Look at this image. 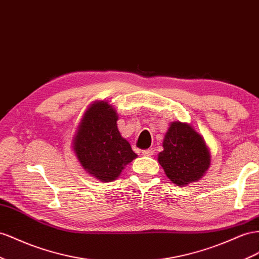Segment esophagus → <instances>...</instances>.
<instances>
[{"mask_svg":"<svg viewBox=\"0 0 259 259\" xmlns=\"http://www.w3.org/2000/svg\"><path fill=\"white\" fill-rule=\"evenodd\" d=\"M143 156H145V157H150V156H152L153 153H155V149L153 148H149V149H146V150H143Z\"/></svg>","mask_w":259,"mask_h":259,"instance_id":"esophagus-1","label":"esophagus"}]
</instances>
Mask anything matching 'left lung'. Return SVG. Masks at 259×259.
<instances>
[{"label":"left lung","instance_id":"obj_1","mask_svg":"<svg viewBox=\"0 0 259 259\" xmlns=\"http://www.w3.org/2000/svg\"><path fill=\"white\" fill-rule=\"evenodd\" d=\"M158 162L165 176L178 186L198 182L211 163V153L204 137L191 124L180 121L169 125Z\"/></svg>","mask_w":259,"mask_h":259}]
</instances>
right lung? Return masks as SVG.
Returning a JSON list of instances; mask_svg holds the SVG:
<instances>
[{
	"mask_svg": "<svg viewBox=\"0 0 259 259\" xmlns=\"http://www.w3.org/2000/svg\"><path fill=\"white\" fill-rule=\"evenodd\" d=\"M118 115L108 101H95L83 112L72 139V148L81 167L101 182L121 176L136 153L117 128Z\"/></svg>",
	"mask_w": 259,
	"mask_h": 259,
	"instance_id": "1",
	"label": "right lung"
}]
</instances>
